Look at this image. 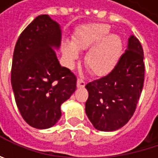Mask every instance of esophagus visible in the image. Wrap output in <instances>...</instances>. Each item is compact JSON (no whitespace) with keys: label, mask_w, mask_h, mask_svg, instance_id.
Listing matches in <instances>:
<instances>
[{"label":"esophagus","mask_w":158,"mask_h":158,"mask_svg":"<svg viewBox=\"0 0 158 158\" xmlns=\"http://www.w3.org/2000/svg\"><path fill=\"white\" fill-rule=\"evenodd\" d=\"M85 85H86V82L83 79H78V81H77V87L78 88H83V87H85Z\"/></svg>","instance_id":"obj_1"}]
</instances>
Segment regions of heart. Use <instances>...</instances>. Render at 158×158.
I'll list each match as a JSON object with an SVG mask.
<instances>
[{"mask_svg": "<svg viewBox=\"0 0 158 158\" xmlns=\"http://www.w3.org/2000/svg\"><path fill=\"white\" fill-rule=\"evenodd\" d=\"M109 31V25L104 23L81 27L75 35L72 44L67 43L63 48L69 67H72L78 59V50L91 47L85 57L88 69L96 76H104L110 73L120 57L122 41L116 35H107Z\"/></svg>", "mask_w": 158, "mask_h": 158, "instance_id": "b5f03b06", "label": "heart"}]
</instances>
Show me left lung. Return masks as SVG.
<instances>
[{
  "mask_svg": "<svg viewBox=\"0 0 158 158\" xmlns=\"http://www.w3.org/2000/svg\"><path fill=\"white\" fill-rule=\"evenodd\" d=\"M143 58L141 43L132 35L110 73L86 85L89 98L85 110L97 130H118L132 118L143 86Z\"/></svg>",
  "mask_w": 158,
  "mask_h": 158,
  "instance_id": "1",
  "label": "left lung"
}]
</instances>
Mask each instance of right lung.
<instances>
[{
	"mask_svg": "<svg viewBox=\"0 0 158 158\" xmlns=\"http://www.w3.org/2000/svg\"><path fill=\"white\" fill-rule=\"evenodd\" d=\"M61 41L58 23L37 16L16 42L11 71L12 87L23 120L36 129L50 128L61 117V104L77 88V78L61 67L55 51Z\"/></svg>",
	"mask_w": 158,
	"mask_h": 158,
	"instance_id": "right-lung-1",
	"label": "right lung"
}]
</instances>
